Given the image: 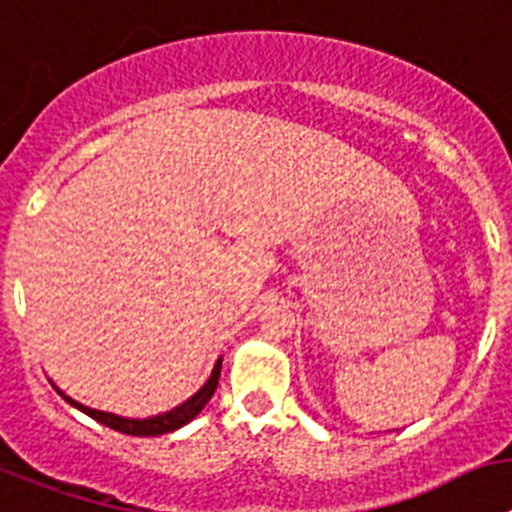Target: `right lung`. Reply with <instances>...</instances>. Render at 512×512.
I'll list each match as a JSON object with an SVG mask.
<instances>
[{
	"mask_svg": "<svg viewBox=\"0 0 512 512\" xmlns=\"http://www.w3.org/2000/svg\"><path fill=\"white\" fill-rule=\"evenodd\" d=\"M219 376H221V358L216 361L213 366L211 376H208L206 384L201 389L195 391L193 397L185 399L182 404L172 407L167 412H159V415H151V417H123V415H115V412H105V410H95V407H87V404L77 402V399L66 397L64 391L59 386L53 384V389L59 391L61 397L71 404V407H77L79 412L84 415H90L92 420L102 422V425H108V428L118 430V433H126V435H141V438H154V435H164V433H172V430L182 428V425H188L193 417H198V412L203 410L208 404V399L213 397V391L219 386Z\"/></svg>",
	"mask_w": 512,
	"mask_h": 512,
	"instance_id": "obj_1",
	"label": "right lung"
}]
</instances>
